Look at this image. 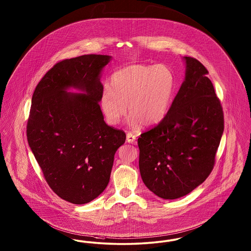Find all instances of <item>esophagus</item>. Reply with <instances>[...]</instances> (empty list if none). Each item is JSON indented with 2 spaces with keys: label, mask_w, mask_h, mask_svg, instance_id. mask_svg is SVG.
Listing matches in <instances>:
<instances>
[{
  "label": "esophagus",
  "mask_w": 251,
  "mask_h": 251,
  "mask_svg": "<svg viewBox=\"0 0 251 251\" xmlns=\"http://www.w3.org/2000/svg\"><path fill=\"white\" fill-rule=\"evenodd\" d=\"M135 140H136V136L133 135L131 132H128L127 133V142L130 144H135Z\"/></svg>",
  "instance_id": "34e87169"
}]
</instances>
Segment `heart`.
Listing matches in <instances>:
<instances>
[{
  "instance_id": "heart-1",
  "label": "heart",
  "mask_w": 251,
  "mask_h": 251,
  "mask_svg": "<svg viewBox=\"0 0 251 251\" xmlns=\"http://www.w3.org/2000/svg\"><path fill=\"white\" fill-rule=\"evenodd\" d=\"M176 81L169 67L163 64L131 65L115 72L110 88L100 96L101 111L111 125H117L127 113L133 128L153 126L164 120L174 100Z\"/></svg>"
}]
</instances>
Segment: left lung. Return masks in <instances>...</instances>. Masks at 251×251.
<instances>
[{
    "mask_svg": "<svg viewBox=\"0 0 251 251\" xmlns=\"http://www.w3.org/2000/svg\"><path fill=\"white\" fill-rule=\"evenodd\" d=\"M185 80L163 121L138 138L139 169L157 196L187 195L210 175L224 130L221 100L200 61L184 57Z\"/></svg>",
    "mask_w": 251,
    "mask_h": 251,
    "instance_id": "1",
    "label": "left lung"
}]
</instances>
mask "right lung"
I'll list each match as a JSON object with an SVG mask.
<instances>
[{
  "label": "right lung",
  "mask_w": 251,
  "mask_h": 251,
  "mask_svg": "<svg viewBox=\"0 0 251 251\" xmlns=\"http://www.w3.org/2000/svg\"><path fill=\"white\" fill-rule=\"evenodd\" d=\"M107 55H83L56 63L31 98L27 139L45 179L59 197L75 204L97 198L110 179L123 130L103 121L100 73ZM71 87L85 94L69 93Z\"/></svg>",
  "instance_id": "add662e5"
}]
</instances>
